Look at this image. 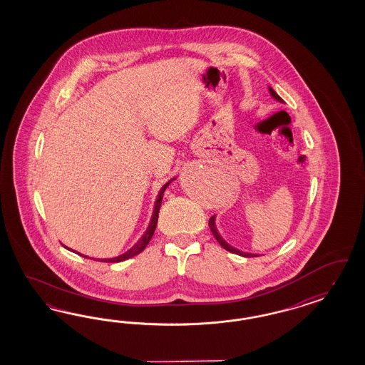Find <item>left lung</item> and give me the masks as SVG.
I'll return each mask as SVG.
<instances>
[{
  "mask_svg": "<svg viewBox=\"0 0 365 365\" xmlns=\"http://www.w3.org/2000/svg\"><path fill=\"white\" fill-rule=\"evenodd\" d=\"M269 92H270V95L274 98V99L278 100V101H281L282 103V99L277 95L276 91L272 88V87H269ZM209 227H210L211 232H212V235L215 237V240L220 242L222 247L223 249H226L227 252H230V253H234V255H242V257H257V255H250V253H245V252H241V250H238V249H235V247H232V245H229V243L226 242L223 238L221 237V234L218 232L217 230V227H215V215H212L210 220H209Z\"/></svg>",
  "mask_w": 365,
  "mask_h": 365,
  "instance_id": "left-lung-1",
  "label": "left lung"
}]
</instances>
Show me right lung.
Listing matches in <instances>:
<instances>
[{
    "label": "right lung",
    "mask_w": 365,
    "mask_h": 365,
    "mask_svg": "<svg viewBox=\"0 0 365 365\" xmlns=\"http://www.w3.org/2000/svg\"><path fill=\"white\" fill-rule=\"evenodd\" d=\"M170 185V182L166 183L162 190L159 191V195H158V198H156V202H155V209L154 214H153V218H151V222H150V225H148V229H147V232H144L143 237L136 242L135 246H133L128 252H125L124 255H119V257H115V258H108V259H101V262H122V261H125V259H128V258H131L133 255H139V253H142L144 250V247L148 245L150 242V240L153 238V235H154L155 227H156V223H158V215H159V209H160V205H162V198H163V192H165V190H166L167 186ZM80 255V253H78ZM83 257H86V255H83Z\"/></svg>",
    "instance_id": "obj_1"
}]
</instances>
